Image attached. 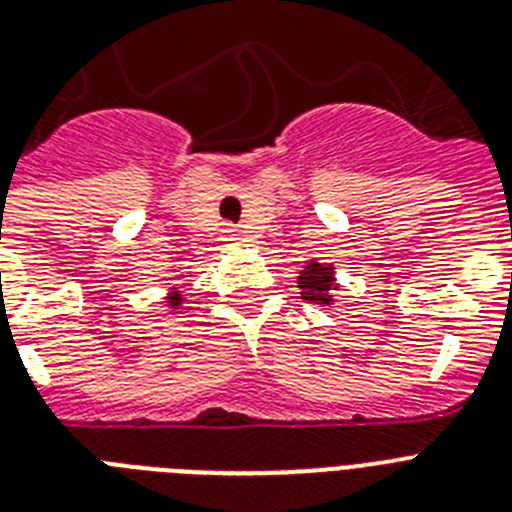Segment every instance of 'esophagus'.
I'll return each mask as SVG.
<instances>
[{
    "instance_id": "esophagus-1",
    "label": "esophagus",
    "mask_w": 512,
    "mask_h": 512,
    "mask_svg": "<svg viewBox=\"0 0 512 512\" xmlns=\"http://www.w3.org/2000/svg\"><path fill=\"white\" fill-rule=\"evenodd\" d=\"M225 240L227 243H240V240H243V235H240L235 227H225Z\"/></svg>"
}]
</instances>
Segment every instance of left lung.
Segmentation results:
<instances>
[{
  "label": "left lung",
  "mask_w": 512,
  "mask_h": 512,
  "mask_svg": "<svg viewBox=\"0 0 512 512\" xmlns=\"http://www.w3.org/2000/svg\"><path fill=\"white\" fill-rule=\"evenodd\" d=\"M298 287L300 298L305 303H313L318 308H331L336 303V266L334 264H321L318 259H310L303 272L298 274Z\"/></svg>",
  "instance_id": "1"
}]
</instances>
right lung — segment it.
Here are the masks:
<instances>
[{
	"label": "right lung",
	"instance_id": "obj_1",
	"mask_svg": "<svg viewBox=\"0 0 512 512\" xmlns=\"http://www.w3.org/2000/svg\"><path fill=\"white\" fill-rule=\"evenodd\" d=\"M163 303L168 305L170 310H173V313H176V310H181L183 308V298H181V287H176V285H170L168 287V295H165L163 298Z\"/></svg>",
	"mask_w": 512,
	"mask_h": 512
}]
</instances>
